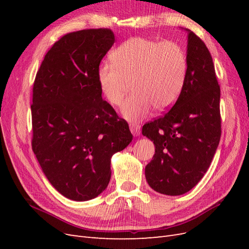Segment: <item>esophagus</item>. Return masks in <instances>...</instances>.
Segmentation results:
<instances>
[{"instance_id":"34e87169","label":"esophagus","mask_w":249,"mask_h":249,"mask_svg":"<svg viewBox=\"0 0 249 249\" xmlns=\"http://www.w3.org/2000/svg\"><path fill=\"white\" fill-rule=\"evenodd\" d=\"M130 130L134 136H139L140 135V125L137 124H130Z\"/></svg>"}]
</instances>
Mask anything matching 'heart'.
<instances>
[{"label": "heart", "mask_w": 249, "mask_h": 249, "mask_svg": "<svg viewBox=\"0 0 249 249\" xmlns=\"http://www.w3.org/2000/svg\"><path fill=\"white\" fill-rule=\"evenodd\" d=\"M111 59L113 63H103L97 69V82L113 106L123 104L132 83L135 94L122 108L123 115L131 122L145 118L154 107L168 109L182 92L187 57L178 42L134 37L120 44Z\"/></svg>", "instance_id": "obj_1"}]
</instances>
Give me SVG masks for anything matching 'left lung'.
<instances>
[{
    "label": "left lung",
    "instance_id": "left-lung-1",
    "mask_svg": "<svg viewBox=\"0 0 249 249\" xmlns=\"http://www.w3.org/2000/svg\"><path fill=\"white\" fill-rule=\"evenodd\" d=\"M187 40L185 84L173 107L145 124L142 135L154 141L153 160L145 167L152 189L182 195L205 176L221 135L220 87L208 48L190 30Z\"/></svg>",
    "mask_w": 249,
    "mask_h": 249
}]
</instances>
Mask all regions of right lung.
<instances>
[{"label": "right lung", "instance_id": "1", "mask_svg": "<svg viewBox=\"0 0 249 249\" xmlns=\"http://www.w3.org/2000/svg\"><path fill=\"white\" fill-rule=\"evenodd\" d=\"M114 41L109 29L66 34L47 53L35 78L32 149L52 186L71 200L92 199L106 189L112 156L133 140L97 82Z\"/></svg>", "mask_w": 249, "mask_h": 249}]
</instances>
